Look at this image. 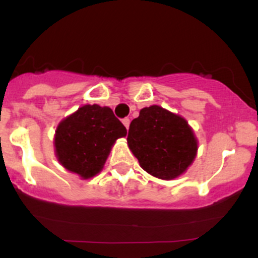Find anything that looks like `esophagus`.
Returning <instances> with one entry per match:
<instances>
[{
  "instance_id": "obj_1",
  "label": "esophagus",
  "mask_w": 258,
  "mask_h": 258,
  "mask_svg": "<svg viewBox=\"0 0 258 258\" xmlns=\"http://www.w3.org/2000/svg\"><path fill=\"white\" fill-rule=\"evenodd\" d=\"M122 123H123V126H125L126 128L128 130V127H130V119H128V117H125V119L122 120Z\"/></svg>"
}]
</instances>
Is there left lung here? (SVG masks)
Listing matches in <instances>:
<instances>
[{"label":"left lung","instance_id":"1","mask_svg":"<svg viewBox=\"0 0 258 258\" xmlns=\"http://www.w3.org/2000/svg\"><path fill=\"white\" fill-rule=\"evenodd\" d=\"M127 144L144 171L165 180L184 173L198 154L188 121L159 105L143 108L132 120Z\"/></svg>","mask_w":258,"mask_h":258}]
</instances>
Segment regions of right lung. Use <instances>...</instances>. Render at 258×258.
Listing matches in <instances>:
<instances>
[{
	"mask_svg": "<svg viewBox=\"0 0 258 258\" xmlns=\"http://www.w3.org/2000/svg\"><path fill=\"white\" fill-rule=\"evenodd\" d=\"M126 135V127L109 106L82 105L57 126L55 156L65 170L81 179L93 178L104 167L116 139Z\"/></svg>",
	"mask_w": 258,
	"mask_h": 258,
	"instance_id": "right-lung-1",
	"label": "right lung"
}]
</instances>
